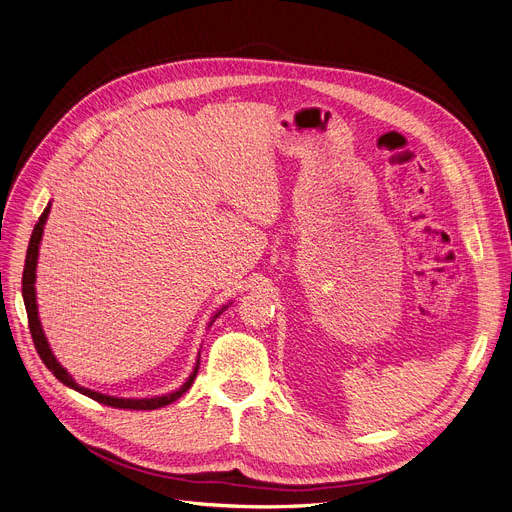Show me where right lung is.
<instances>
[{
    "label": "right lung",
    "mask_w": 512,
    "mask_h": 512,
    "mask_svg": "<svg viewBox=\"0 0 512 512\" xmlns=\"http://www.w3.org/2000/svg\"><path fill=\"white\" fill-rule=\"evenodd\" d=\"M49 210H51V202L45 206L43 215L39 217V223L35 225L33 229V235H30V242H28V250H26V260H24V273H22V297H24V306H26V314H28V328H30V335H33V343L37 347V353L39 357L43 359V364L47 366V370L53 372V376L64 382L66 386L78 390V393L90 397L97 403H103V405H109V407H117V409H140V411H146V409H159V407H165L173 401H177L179 397H182L186 390L192 386L196 374H198V368H200V357L196 359V366H194V372L190 374V378L179 386L177 390H173V393H167V395H161V397H150V399H119V397H109V395H101V393H95V390L90 388H84L80 386L70 374L66 368H62V364L57 362L53 351L49 349V343H47V337L43 333L41 328V320H39V310H37V293H35V279H37V258H39V244H41V237H43V227H45V221L49 217ZM227 308V306H225ZM221 308L213 320L215 322L217 316H221V312L225 310Z\"/></svg>",
    "instance_id": "add662e5"
}]
</instances>
